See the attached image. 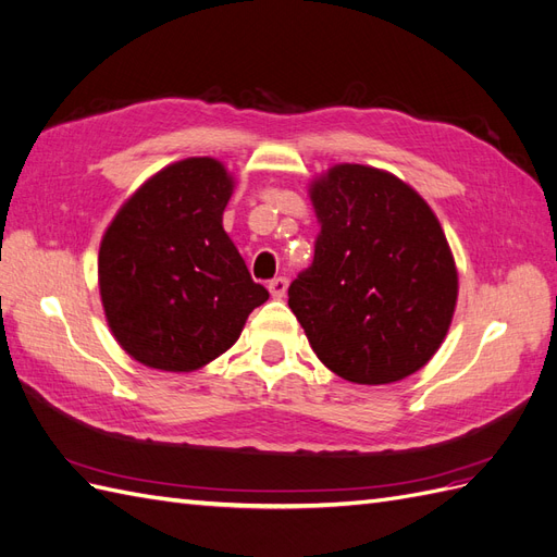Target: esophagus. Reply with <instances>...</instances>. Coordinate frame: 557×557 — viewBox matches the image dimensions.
I'll return each mask as SVG.
<instances>
[{
  "instance_id": "1",
  "label": "esophagus",
  "mask_w": 557,
  "mask_h": 557,
  "mask_svg": "<svg viewBox=\"0 0 557 557\" xmlns=\"http://www.w3.org/2000/svg\"><path fill=\"white\" fill-rule=\"evenodd\" d=\"M267 288H269V293H272V297L281 299V297H285V290H288V278L276 276V278L269 281Z\"/></svg>"
}]
</instances>
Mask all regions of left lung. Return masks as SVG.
I'll return each instance as SVG.
<instances>
[{
	"mask_svg": "<svg viewBox=\"0 0 557 557\" xmlns=\"http://www.w3.org/2000/svg\"><path fill=\"white\" fill-rule=\"evenodd\" d=\"M311 201L313 262L288 305L313 352L350 383L407 379L442 346L458 299L440 221L407 183L362 164L332 166Z\"/></svg>",
	"mask_w": 557,
	"mask_h": 557,
	"instance_id": "8db88e82",
	"label": "left lung"
}]
</instances>
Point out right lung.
<instances>
[{
    "instance_id": "1",
    "label": "right lung",
    "mask_w": 557,
    "mask_h": 557,
    "mask_svg": "<svg viewBox=\"0 0 557 557\" xmlns=\"http://www.w3.org/2000/svg\"><path fill=\"white\" fill-rule=\"evenodd\" d=\"M232 195L225 166L190 158L134 193L99 248L109 327L134 360L193 372L239 339L269 293L223 230Z\"/></svg>"
}]
</instances>
